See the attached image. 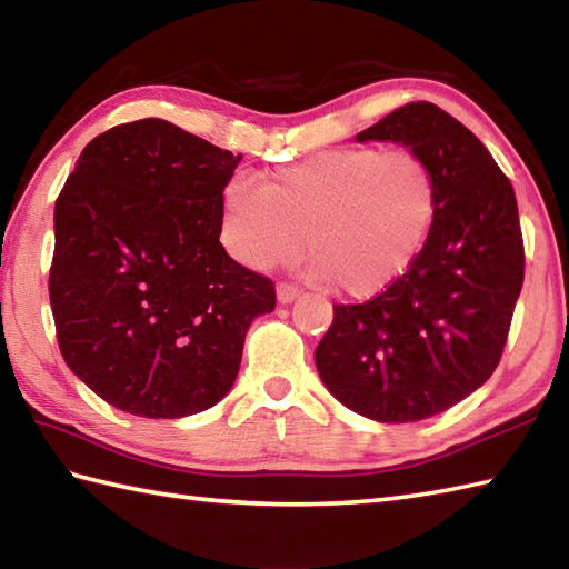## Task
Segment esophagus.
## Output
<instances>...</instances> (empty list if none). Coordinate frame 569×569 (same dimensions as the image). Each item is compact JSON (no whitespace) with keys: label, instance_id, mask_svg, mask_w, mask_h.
<instances>
[{"label":"esophagus","instance_id":"1","mask_svg":"<svg viewBox=\"0 0 569 569\" xmlns=\"http://www.w3.org/2000/svg\"><path fill=\"white\" fill-rule=\"evenodd\" d=\"M276 298H278V303H281V306H291L293 300L298 298V288L288 286V283H278L276 286Z\"/></svg>","mask_w":569,"mask_h":569}]
</instances>
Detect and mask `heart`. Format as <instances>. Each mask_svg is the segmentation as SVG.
I'll return each mask as SVG.
<instances>
[{"mask_svg":"<svg viewBox=\"0 0 569 569\" xmlns=\"http://www.w3.org/2000/svg\"><path fill=\"white\" fill-rule=\"evenodd\" d=\"M438 212V176L422 156L347 147L276 168L263 186L229 178L220 244L249 271L291 263L306 247L310 278L369 300L413 269Z\"/></svg>","mask_w":569,"mask_h":569,"instance_id":"heart-1","label":"heart"}]
</instances>
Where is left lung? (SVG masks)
Returning <instances> with one entry per match:
<instances>
[{
	"instance_id": "left-lung-1",
	"label": "left lung",
	"mask_w": 569,
	"mask_h": 569,
	"mask_svg": "<svg viewBox=\"0 0 569 569\" xmlns=\"http://www.w3.org/2000/svg\"><path fill=\"white\" fill-rule=\"evenodd\" d=\"M357 141L403 143L438 176L426 251L389 291L335 306L316 349L328 391L377 422H416L465 401L497 369L523 286L509 178L485 143L432 102H410Z\"/></svg>"
}]
</instances>
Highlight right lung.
Masks as SVG:
<instances>
[{"label":"right lung","mask_w":569,"mask_h":569,"mask_svg":"<svg viewBox=\"0 0 569 569\" xmlns=\"http://www.w3.org/2000/svg\"><path fill=\"white\" fill-rule=\"evenodd\" d=\"M241 156L166 119L94 137L56 200L51 308L60 355L102 401L186 418L232 389L273 283L227 257L222 190Z\"/></svg>","instance_id":"obj_1"}]
</instances>
